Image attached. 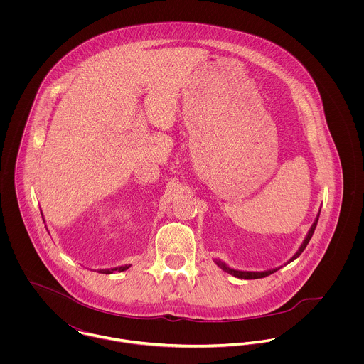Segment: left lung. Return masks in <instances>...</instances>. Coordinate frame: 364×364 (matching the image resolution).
<instances>
[{"label": "left lung", "mask_w": 364, "mask_h": 364, "mask_svg": "<svg viewBox=\"0 0 364 364\" xmlns=\"http://www.w3.org/2000/svg\"><path fill=\"white\" fill-rule=\"evenodd\" d=\"M319 211H321V210H319ZM318 218H319V214H316V217H315V220H314V223H312L311 228L309 230V234L306 235V238H304L303 244L300 245L299 251H297V252H296L290 259L287 260V263H290V262L297 259V258L301 255V252L306 250V247L309 245V242H310V240H311L312 234H314V231H315V227H316ZM214 262H215V263H217V266H220L224 272H227V273H230V274H232V276H235V277H238V279H247V280H250V279H260V277H266V276H269V274L274 273L276 270H279L280 267H283V266H280V267L269 269V270H264V272H244V270L231 269V267H230V266H227L223 260L214 259ZM287 263H284V264H287Z\"/></svg>", "instance_id": "8db88e82"}]
</instances>
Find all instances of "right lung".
Instances as JSON below:
<instances>
[{"instance_id":"add662e5","label":"right lung","mask_w":364,"mask_h":364,"mask_svg":"<svg viewBox=\"0 0 364 364\" xmlns=\"http://www.w3.org/2000/svg\"><path fill=\"white\" fill-rule=\"evenodd\" d=\"M130 267V264H124V266H117V267H110V269H98L100 273H105V274H110L113 272H123L127 270Z\"/></svg>"}]
</instances>
